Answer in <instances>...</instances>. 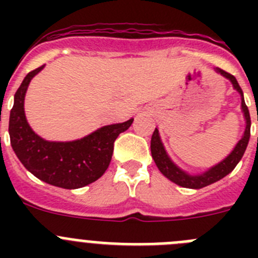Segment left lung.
<instances>
[{
    "label": "left lung",
    "instance_id": "obj_1",
    "mask_svg": "<svg viewBox=\"0 0 258 258\" xmlns=\"http://www.w3.org/2000/svg\"><path fill=\"white\" fill-rule=\"evenodd\" d=\"M214 71L217 74L222 75L223 77H226L227 80H230L235 89L236 92L240 94L241 97V111L244 113L245 118V131L243 137L240 138L238 143L235 145L234 150L227 155L222 161H220L216 165L211 166L208 170L200 173V174H190V173L184 172L183 169H181L178 165H175L172 161V159L169 157V155L166 154L165 149H164V145L160 140V134L157 127H155V132L152 134L151 138V155L152 159H154L155 164L159 168L161 173L165 175L166 178L170 179L172 182H174L175 184L182 186V187L186 188H203L208 186V184L214 183V182L220 181L223 177H226L229 173H231L234 170L238 163L240 161V159L244 155L245 149H247L248 142H249L250 137V116L249 111H248V107L244 102V95H243V90L239 86L238 81L232 75L227 74L221 68H214Z\"/></svg>",
    "mask_w": 258,
    "mask_h": 258
}]
</instances>
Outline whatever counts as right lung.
Returning a JSON list of instances; mask_svg holds the SVG:
<instances>
[{
    "label": "right lung",
    "mask_w": 258,
    "mask_h": 258,
    "mask_svg": "<svg viewBox=\"0 0 258 258\" xmlns=\"http://www.w3.org/2000/svg\"><path fill=\"white\" fill-rule=\"evenodd\" d=\"M45 66L29 72L15 93L9 134L14 152L32 174L56 187L75 190L101 178L112 159L113 142L129 129L134 118L106 125L81 140L51 142L32 131L24 112V98L31 80Z\"/></svg>",
    "instance_id": "add662e5"
}]
</instances>
